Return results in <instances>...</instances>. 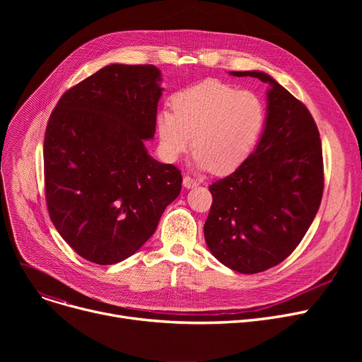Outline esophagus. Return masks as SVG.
<instances>
[{
    "label": "esophagus",
    "mask_w": 362,
    "mask_h": 362,
    "mask_svg": "<svg viewBox=\"0 0 362 362\" xmlns=\"http://www.w3.org/2000/svg\"><path fill=\"white\" fill-rule=\"evenodd\" d=\"M198 185H199V183H198L195 179H192L191 176L186 175V176L183 177V186L187 187V189H189V187H195V186H198Z\"/></svg>",
    "instance_id": "34e87169"
}]
</instances>
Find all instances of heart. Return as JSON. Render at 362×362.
Returning a JSON list of instances; mask_svg holds the SVG:
<instances>
[{"instance_id":"heart-1","label":"heart","mask_w":362,"mask_h":362,"mask_svg":"<svg viewBox=\"0 0 362 362\" xmlns=\"http://www.w3.org/2000/svg\"><path fill=\"white\" fill-rule=\"evenodd\" d=\"M173 108L157 116L163 154L177 160L194 146L195 136V165L218 175L233 171L250 157L267 119L257 93L217 81L180 90Z\"/></svg>"}]
</instances>
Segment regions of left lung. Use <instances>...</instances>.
I'll list each match as a JSON object with an SVG mask.
<instances>
[{
    "instance_id": "1",
    "label": "left lung",
    "mask_w": 362,
    "mask_h": 362,
    "mask_svg": "<svg viewBox=\"0 0 362 362\" xmlns=\"http://www.w3.org/2000/svg\"><path fill=\"white\" fill-rule=\"evenodd\" d=\"M251 76L267 90V119L252 154L210 185L204 224L208 250L226 267L255 274L286 259L318 211L325 173L317 124L308 108L264 71Z\"/></svg>"
}]
</instances>
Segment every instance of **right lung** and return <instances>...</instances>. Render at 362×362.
<instances>
[{
	"instance_id": "1",
	"label": "right lung",
	"mask_w": 362,
	"mask_h": 362,
	"mask_svg": "<svg viewBox=\"0 0 362 362\" xmlns=\"http://www.w3.org/2000/svg\"><path fill=\"white\" fill-rule=\"evenodd\" d=\"M161 71L110 64L70 88L44 139L47 206L57 232L82 258L117 264L157 229L182 189L180 170L152 158Z\"/></svg>"
}]
</instances>
